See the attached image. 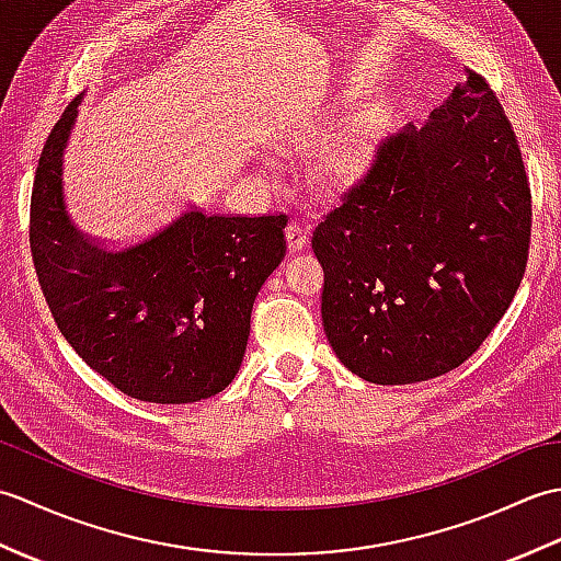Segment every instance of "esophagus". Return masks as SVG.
I'll list each match as a JSON object with an SVG mask.
<instances>
[{"instance_id":"esophagus-1","label":"esophagus","mask_w":561,"mask_h":561,"mask_svg":"<svg viewBox=\"0 0 561 561\" xmlns=\"http://www.w3.org/2000/svg\"><path fill=\"white\" fill-rule=\"evenodd\" d=\"M287 241H289L291 253H296V250H304L308 245V229L301 221H291L287 226Z\"/></svg>"}]
</instances>
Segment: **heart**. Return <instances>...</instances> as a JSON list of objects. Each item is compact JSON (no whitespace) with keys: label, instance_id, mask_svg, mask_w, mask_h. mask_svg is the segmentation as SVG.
I'll return each instance as SVG.
<instances>
[{"label":"heart","instance_id":"heart-1","mask_svg":"<svg viewBox=\"0 0 561 561\" xmlns=\"http://www.w3.org/2000/svg\"><path fill=\"white\" fill-rule=\"evenodd\" d=\"M356 99H359V89H356V87L342 89L337 96L332 99L328 113L320 117V121L313 127H308L306 133L301 135V139L313 141L316 137L323 135L325 129L332 123H335V117H340L342 113H347L350 108H354ZM380 127H383V113H380V108H374V105H371V108H362L359 113H354L350 117V123L344 125V129L337 135V139L332 141V145L325 151L330 171H335L340 175L354 171L356 165L364 161L366 151L371 149V145L378 139Z\"/></svg>","mask_w":561,"mask_h":561}]
</instances>
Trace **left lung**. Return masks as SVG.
I'll return each instance as SVG.
<instances>
[{"instance_id": "8db88e82", "label": "left lung", "mask_w": 561, "mask_h": 561, "mask_svg": "<svg viewBox=\"0 0 561 561\" xmlns=\"http://www.w3.org/2000/svg\"><path fill=\"white\" fill-rule=\"evenodd\" d=\"M530 185L508 117L478 71L424 127H404L320 217L323 325L352 374L420 383L480 350L514 301Z\"/></svg>"}]
</instances>
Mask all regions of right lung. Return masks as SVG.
I'll return each mask as SVG.
<instances>
[{
	"instance_id": "1",
	"label": "right lung",
	"mask_w": 561,
	"mask_h": 561,
	"mask_svg": "<svg viewBox=\"0 0 561 561\" xmlns=\"http://www.w3.org/2000/svg\"><path fill=\"white\" fill-rule=\"evenodd\" d=\"M81 96L47 137L31 195V253L55 323L125 396L183 404L217 396L241 368L255 296L287 253V214L183 209L125 245L77 231L62 157Z\"/></svg>"
}]
</instances>
